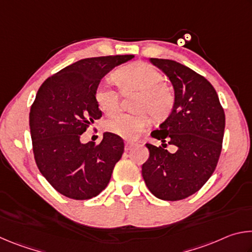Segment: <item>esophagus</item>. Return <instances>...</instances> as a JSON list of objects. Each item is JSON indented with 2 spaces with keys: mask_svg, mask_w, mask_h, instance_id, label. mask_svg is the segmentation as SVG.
<instances>
[{
  "mask_svg": "<svg viewBox=\"0 0 252 252\" xmlns=\"http://www.w3.org/2000/svg\"><path fill=\"white\" fill-rule=\"evenodd\" d=\"M135 147V143L134 142H131V141H126V150H131L132 148Z\"/></svg>",
  "mask_w": 252,
  "mask_h": 252,
  "instance_id": "1",
  "label": "esophagus"
}]
</instances>
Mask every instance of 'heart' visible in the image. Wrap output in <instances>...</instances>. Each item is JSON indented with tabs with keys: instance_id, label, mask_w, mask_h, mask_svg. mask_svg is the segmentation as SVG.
<instances>
[{
	"instance_id": "obj_1",
	"label": "heart",
	"mask_w": 252,
	"mask_h": 252,
	"mask_svg": "<svg viewBox=\"0 0 252 252\" xmlns=\"http://www.w3.org/2000/svg\"><path fill=\"white\" fill-rule=\"evenodd\" d=\"M113 82L123 94L139 92L135 109L140 112H120L105 122L108 132L127 140L138 139L150 125L148 111L156 120H164L172 112L174 94L171 89L163 83V74L147 62H133L113 72ZM94 99L99 109L105 114L116 112L120 103V94L105 84H99L94 91Z\"/></svg>"
}]
</instances>
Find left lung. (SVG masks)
Masks as SVG:
<instances>
[{
	"label": "left lung",
	"instance_id": "1",
	"mask_svg": "<svg viewBox=\"0 0 252 252\" xmlns=\"http://www.w3.org/2000/svg\"><path fill=\"white\" fill-rule=\"evenodd\" d=\"M168 76L174 90L172 112L151 132L176 148L173 154L147 144L150 156L142 177L157 198L177 201L197 192L218 163L224 133V111L209 81L177 61L150 59Z\"/></svg>",
	"mask_w": 252,
	"mask_h": 252
}]
</instances>
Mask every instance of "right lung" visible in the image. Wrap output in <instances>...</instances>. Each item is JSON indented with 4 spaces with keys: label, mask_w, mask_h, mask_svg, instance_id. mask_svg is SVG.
Here are the masks:
<instances>
[{
    "label": "right lung",
    "mask_w": 252,
    "mask_h": 252,
    "mask_svg": "<svg viewBox=\"0 0 252 252\" xmlns=\"http://www.w3.org/2000/svg\"><path fill=\"white\" fill-rule=\"evenodd\" d=\"M134 55L83 59L46 79L30 112L37 168L55 190L87 200L103 191L125 151L122 138L104 132L99 144L81 142V134L102 117L94 91L102 78Z\"/></svg>",
    "instance_id": "right-lung-1"
}]
</instances>
